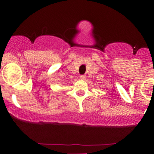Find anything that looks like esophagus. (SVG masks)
<instances>
[{"label":"esophagus","instance_id":"1","mask_svg":"<svg viewBox=\"0 0 154 154\" xmlns=\"http://www.w3.org/2000/svg\"><path fill=\"white\" fill-rule=\"evenodd\" d=\"M80 78L81 79V80H86V75H80Z\"/></svg>","mask_w":154,"mask_h":154}]
</instances>
